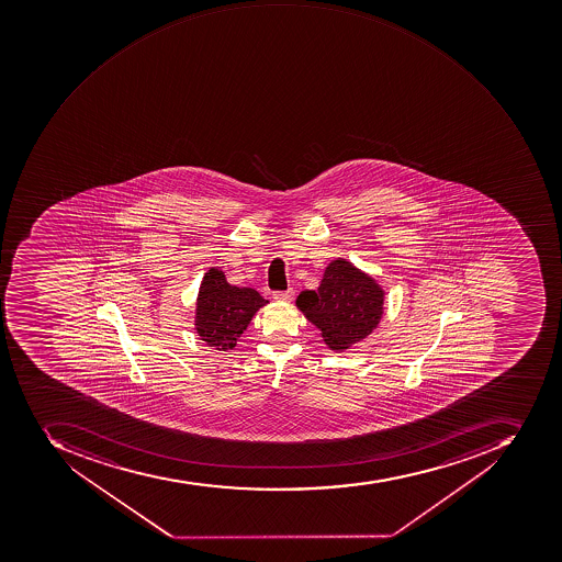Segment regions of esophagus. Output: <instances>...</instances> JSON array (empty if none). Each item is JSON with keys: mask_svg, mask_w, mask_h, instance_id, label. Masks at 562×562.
Listing matches in <instances>:
<instances>
[{"mask_svg": "<svg viewBox=\"0 0 562 562\" xmlns=\"http://www.w3.org/2000/svg\"><path fill=\"white\" fill-rule=\"evenodd\" d=\"M274 300L279 301H291L294 297V289H288V291H274Z\"/></svg>", "mask_w": 562, "mask_h": 562, "instance_id": "1", "label": "esophagus"}]
</instances>
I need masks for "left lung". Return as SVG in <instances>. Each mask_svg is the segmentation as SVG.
<instances>
[{
	"label": "left lung",
	"instance_id": "8db88e82",
	"mask_svg": "<svg viewBox=\"0 0 562 562\" xmlns=\"http://www.w3.org/2000/svg\"><path fill=\"white\" fill-rule=\"evenodd\" d=\"M297 306L323 331L333 350H344L373 331L382 317V289L350 262L327 266L321 288L303 291Z\"/></svg>",
	"mask_w": 562,
	"mask_h": 562
}]
</instances>
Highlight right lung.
I'll return each mask as SVG.
<instances>
[{
	"label": "right lung",
	"instance_id": "add662e5",
	"mask_svg": "<svg viewBox=\"0 0 562 562\" xmlns=\"http://www.w3.org/2000/svg\"><path fill=\"white\" fill-rule=\"evenodd\" d=\"M265 297L250 288L227 283L223 271H206L198 297L196 329L201 339L215 350H231L244 335L250 318L265 305Z\"/></svg>",
	"mask_w": 562,
	"mask_h": 562
}]
</instances>
